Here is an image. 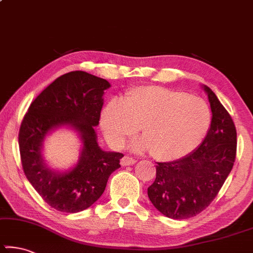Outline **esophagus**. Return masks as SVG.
Segmentation results:
<instances>
[{"label":"esophagus","mask_w":253,"mask_h":253,"mask_svg":"<svg viewBox=\"0 0 253 253\" xmlns=\"http://www.w3.org/2000/svg\"><path fill=\"white\" fill-rule=\"evenodd\" d=\"M135 163V160L132 159V157L129 156H124L122 160H121V166L122 167H126V166H133Z\"/></svg>","instance_id":"34e87169"}]
</instances>
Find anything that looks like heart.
<instances>
[{
	"mask_svg": "<svg viewBox=\"0 0 253 253\" xmlns=\"http://www.w3.org/2000/svg\"><path fill=\"white\" fill-rule=\"evenodd\" d=\"M211 113L201 98L168 87L138 86L101 112V127L112 145L121 147L137 133L135 151L149 149L156 160L173 161L192 153L210 126Z\"/></svg>",
	"mask_w": 253,
	"mask_h": 253,
	"instance_id": "1",
	"label": "heart"
}]
</instances>
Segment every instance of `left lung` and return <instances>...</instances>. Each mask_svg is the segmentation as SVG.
<instances>
[{
    "label": "left lung",
    "mask_w": 253,
    "mask_h": 253,
    "mask_svg": "<svg viewBox=\"0 0 253 253\" xmlns=\"http://www.w3.org/2000/svg\"><path fill=\"white\" fill-rule=\"evenodd\" d=\"M211 124L201 145L172 162L157 163L155 181L147 194L153 206L171 219L202 212L224 185L236 157V129L228 112L207 85Z\"/></svg>",
    "instance_id": "8db88e82"
}]
</instances>
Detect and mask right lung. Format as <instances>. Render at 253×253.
Returning a JSON list of instances; mask_svg holds the SVG:
<instances>
[{
  "label": "right lung",
  "mask_w": 253,
  "mask_h": 253,
  "mask_svg": "<svg viewBox=\"0 0 253 253\" xmlns=\"http://www.w3.org/2000/svg\"><path fill=\"white\" fill-rule=\"evenodd\" d=\"M111 83L86 72L61 75L29 106L19 131V151L25 175L50 207L76 213L99 199L108 178L118 170L123 154L106 152L98 144L105 90ZM61 127L77 132L83 147L76 165L57 170L46 163L42 145Z\"/></svg>",
  "instance_id": "add662e5"
}]
</instances>
